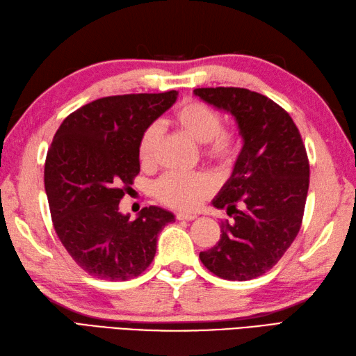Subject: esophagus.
<instances>
[{"instance_id": "esophagus-1", "label": "esophagus", "mask_w": 356, "mask_h": 356, "mask_svg": "<svg viewBox=\"0 0 356 356\" xmlns=\"http://www.w3.org/2000/svg\"><path fill=\"white\" fill-rule=\"evenodd\" d=\"M197 216H193V213H184V212H177L176 213V220H185V221H193L195 220Z\"/></svg>"}]
</instances>
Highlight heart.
Returning <instances> with one entry per match:
<instances>
[{"label": "heart", "mask_w": 356, "mask_h": 356, "mask_svg": "<svg viewBox=\"0 0 356 356\" xmlns=\"http://www.w3.org/2000/svg\"><path fill=\"white\" fill-rule=\"evenodd\" d=\"M171 122L195 143L203 144L204 159L218 167L232 165L241 152L243 139L239 131L222 127L221 113L202 102H181L172 112ZM158 145L159 127L153 124L144 130L139 139L138 156L144 167L153 165ZM153 193L161 203L189 212L195 211L213 193V184L206 175L184 176L168 172L156 181Z\"/></svg>", "instance_id": "heart-1"}]
</instances>
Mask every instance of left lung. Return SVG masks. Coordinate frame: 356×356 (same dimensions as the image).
I'll return each mask as SVG.
<instances>
[{"mask_svg": "<svg viewBox=\"0 0 356 356\" xmlns=\"http://www.w3.org/2000/svg\"><path fill=\"white\" fill-rule=\"evenodd\" d=\"M203 102L232 113L243 150L212 204L232 221L203 266L227 280H250L282 258L299 234L309 188L307 148L293 118L268 97L244 88H198Z\"/></svg>", "mask_w": 356, "mask_h": 356, "instance_id": "left-lung-1", "label": "left lung"}]
</instances>
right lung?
<instances>
[{
	"label": "right lung",
	"mask_w": 356,
	"mask_h": 356,
	"mask_svg": "<svg viewBox=\"0 0 356 356\" xmlns=\"http://www.w3.org/2000/svg\"><path fill=\"white\" fill-rule=\"evenodd\" d=\"M176 98V90L98 98L56 131L44 171L49 212L66 252L90 276H139L154 258L159 232L175 221L158 206L130 221L120 200L139 175L140 136Z\"/></svg>",
	"instance_id": "right-lung-1"
}]
</instances>
